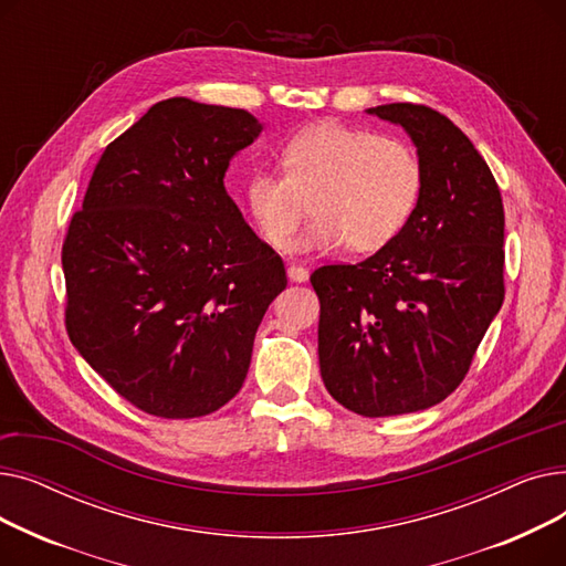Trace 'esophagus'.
Returning a JSON list of instances; mask_svg holds the SVG:
<instances>
[{
    "label": "esophagus",
    "instance_id": "1",
    "mask_svg": "<svg viewBox=\"0 0 566 566\" xmlns=\"http://www.w3.org/2000/svg\"><path fill=\"white\" fill-rule=\"evenodd\" d=\"M286 273H289V280H291V282H307V277H310L307 268L295 265V263H291V265L286 268Z\"/></svg>",
    "mask_w": 566,
    "mask_h": 566
}]
</instances>
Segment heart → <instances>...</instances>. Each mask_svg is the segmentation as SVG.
<instances>
[{
  "instance_id": "heart-1",
  "label": "heart",
  "mask_w": 566,
  "mask_h": 566,
  "mask_svg": "<svg viewBox=\"0 0 566 566\" xmlns=\"http://www.w3.org/2000/svg\"><path fill=\"white\" fill-rule=\"evenodd\" d=\"M282 171L256 169L245 184L250 218L273 250H286L312 203L314 220L295 250L342 243L367 254L390 245L410 222L424 190L415 148L390 135L323 122L282 146Z\"/></svg>"
}]
</instances>
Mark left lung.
Instances as JSON below:
<instances>
[{
	"label": "left lung",
	"instance_id": "left-lung-1",
	"mask_svg": "<svg viewBox=\"0 0 566 566\" xmlns=\"http://www.w3.org/2000/svg\"><path fill=\"white\" fill-rule=\"evenodd\" d=\"M403 126L424 167L410 222L360 263L312 273L325 388L363 418L424 410L465 378L504 301V208L472 142L412 103L367 109Z\"/></svg>",
	"mask_w": 566,
	"mask_h": 566
}]
</instances>
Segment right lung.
Segmentation results:
<instances>
[{
	"label": "right lung",
	"mask_w": 566,
	"mask_h": 566,
	"mask_svg": "<svg viewBox=\"0 0 566 566\" xmlns=\"http://www.w3.org/2000/svg\"><path fill=\"white\" fill-rule=\"evenodd\" d=\"M259 133L245 109L160 101L107 144L71 218L66 333L156 418H201L238 395L286 286L282 256L224 190L229 160Z\"/></svg>",
	"instance_id": "1"
}]
</instances>
